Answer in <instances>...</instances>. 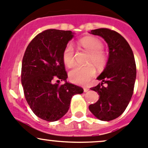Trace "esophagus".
I'll use <instances>...</instances> for the list:
<instances>
[{
	"mask_svg": "<svg viewBox=\"0 0 148 148\" xmlns=\"http://www.w3.org/2000/svg\"><path fill=\"white\" fill-rule=\"evenodd\" d=\"M88 90H89V88H84V92H88Z\"/></svg>",
	"mask_w": 148,
	"mask_h": 148,
	"instance_id": "obj_1",
	"label": "esophagus"
}]
</instances>
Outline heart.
<instances>
[{
	"instance_id": "heart-1",
	"label": "heart",
	"mask_w": 148,
	"mask_h": 148,
	"mask_svg": "<svg viewBox=\"0 0 148 148\" xmlns=\"http://www.w3.org/2000/svg\"><path fill=\"white\" fill-rule=\"evenodd\" d=\"M83 48L90 53L88 63H93L97 68H103L107 63V57L103 53V44L99 39L94 37H85L80 40ZM63 61L67 67L75 63V51L71 42L65 45L63 51ZM95 68L92 64L85 66L76 65L69 73L70 80L78 85H86L95 75Z\"/></svg>"
}]
</instances>
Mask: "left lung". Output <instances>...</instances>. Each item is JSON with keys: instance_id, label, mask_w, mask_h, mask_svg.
Returning a JSON list of instances; mask_svg holds the SVG:
<instances>
[{"instance_id": "1", "label": "left lung", "mask_w": 148, "mask_h": 148, "mask_svg": "<svg viewBox=\"0 0 148 148\" xmlns=\"http://www.w3.org/2000/svg\"><path fill=\"white\" fill-rule=\"evenodd\" d=\"M90 33L103 38L108 43L109 57L97 86L90 88L99 95L89 110L97 119L110 121L118 118L125 110L133 93L136 65L135 58L127 40L116 31L107 28L92 30ZM106 83V85H102Z\"/></svg>"}]
</instances>
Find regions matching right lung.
<instances>
[{
	"label": "right lung",
	"instance_id": "obj_1",
	"mask_svg": "<svg viewBox=\"0 0 148 148\" xmlns=\"http://www.w3.org/2000/svg\"><path fill=\"white\" fill-rule=\"evenodd\" d=\"M75 33L49 29L36 36L25 50L22 62L21 83L26 101L34 114L49 122L66 114L71 98L83 89L67 81L63 51ZM58 79L63 85L54 84Z\"/></svg>",
	"mask_w": 148,
	"mask_h": 148
}]
</instances>
